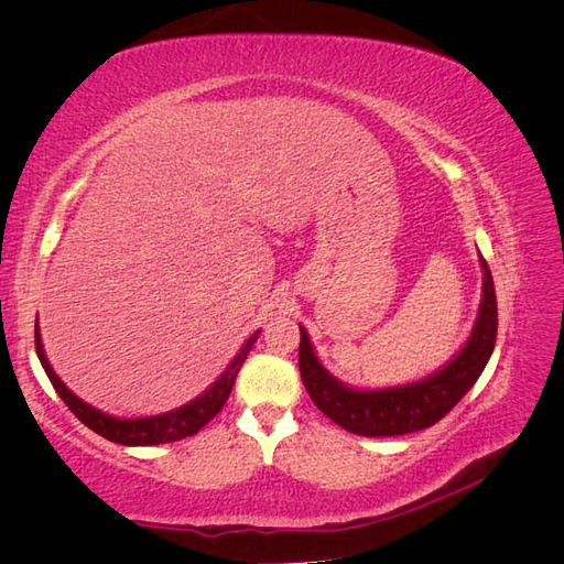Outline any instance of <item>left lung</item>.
<instances>
[{
  "mask_svg": "<svg viewBox=\"0 0 564 564\" xmlns=\"http://www.w3.org/2000/svg\"><path fill=\"white\" fill-rule=\"evenodd\" d=\"M480 268L482 299L468 340L445 367L416 383L379 390L346 386L322 367L308 332L299 327L301 379L319 412L338 423L340 429L365 437L416 433L445 416L480 379L494 352V344H497V294H494V280L482 256Z\"/></svg>",
  "mask_w": 564,
  "mask_h": 564,
  "instance_id": "obj_1",
  "label": "left lung"
}]
</instances>
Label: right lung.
Here are the masks:
<instances>
[{"instance_id": "obj_1", "label": "right lung", "mask_w": 564, "mask_h": 564, "mask_svg": "<svg viewBox=\"0 0 564 564\" xmlns=\"http://www.w3.org/2000/svg\"><path fill=\"white\" fill-rule=\"evenodd\" d=\"M256 338H259V332L247 338V344L240 348V352L232 357V362L224 369V373H220V377L195 400H191L178 409H172V412L158 414V416L119 419V416L100 412V409L79 400L75 392L56 377V371L51 369V365L46 360L40 324H35L37 357H40V362L46 371L51 386H54L56 392L61 395V400L67 404V409H70V412L84 425H87V429H91L98 435H104L110 442H117V445H127V447L164 445V442H176V440H183L187 435H195L199 429H204V425H207L220 412V409H224V404L230 395V390L235 386L237 371H240V367L245 365Z\"/></svg>"}]
</instances>
